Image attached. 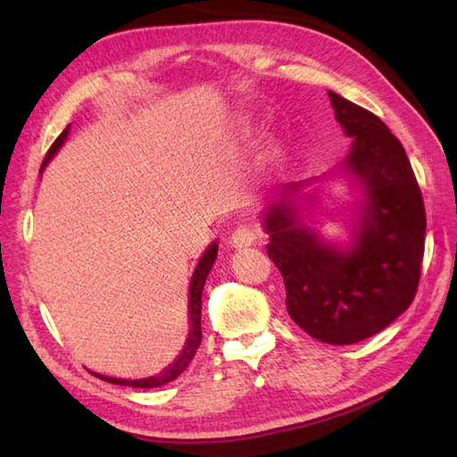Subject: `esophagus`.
Returning a JSON list of instances; mask_svg holds the SVG:
<instances>
[{
  "label": "esophagus",
  "mask_w": 457,
  "mask_h": 457,
  "mask_svg": "<svg viewBox=\"0 0 457 457\" xmlns=\"http://www.w3.org/2000/svg\"><path fill=\"white\" fill-rule=\"evenodd\" d=\"M257 236H259V231L253 226V223H251V221H241V223H237V226L234 228V231H231L229 245L231 247H237V249L239 247H249V245L255 244Z\"/></svg>",
  "instance_id": "34e87169"
}]
</instances>
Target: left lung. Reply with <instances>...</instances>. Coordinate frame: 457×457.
Instances as JSON below:
<instances>
[{
	"instance_id": "8db88e82",
	"label": "left lung",
	"mask_w": 457,
	"mask_h": 457,
	"mask_svg": "<svg viewBox=\"0 0 457 457\" xmlns=\"http://www.w3.org/2000/svg\"><path fill=\"white\" fill-rule=\"evenodd\" d=\"M352 139L344 169L363 182L367 204L352 251L324 245L287 204L265 216L269 259L287 288L290 318L320 342L357 344L412 304L420 283L426 212L401 141L375 113L328 92ZM298 184H290L296 188Z\"/></svg>"
}]
</instances>
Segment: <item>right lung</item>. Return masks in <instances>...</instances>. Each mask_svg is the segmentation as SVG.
Returning a JSON list of instances; mask_svg holds the SVG:
<instances>
[{
    "label": "right lung",
    "instance_id": "obj_1",
    "mask_svg": "<svg viewBox=\"0 0 457 457\" xmlns=\"http://www.w3.org/2000/svg\"><path fill=\"white\" fill-rule=\"evenodd\" d=\"M66 133H68V129H64L61 135H58L56 141L51 145V149H48L46 157H45V161L41 164V170L45 169V164L51 161V157L58 151V147H61V145L64 143ZM216 255H218V245L212 244V247L206 251V253L202 255L200 263H198L196 270H194V275H192L190 304H188L190 306V334H188V339H187V345H184L182 353H180V357L177 359V361L164 369L162 373L154 375V377H149V378H139V381H128V378H113V377H105V375H98V373H94V375L100 377L102 381H108V383H113V385L135 386V389H153V386H161L164 383L174 381V378H177L184 371V369L188 367L194 353H196V349L200 347V342H202V328H200L202 290H204V283H206V277L210 273L213 261H216Z\"/></svg>",
    "mask_w": 457,
    "mask_h": 457
}]
</instances>
